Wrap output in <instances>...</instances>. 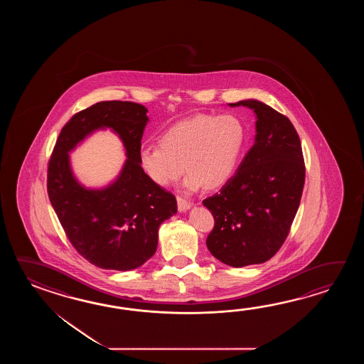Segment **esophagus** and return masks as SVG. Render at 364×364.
I'll return each instance as SVG.
<instances>
[{
  "label": "esophagus",
  "mask_w": 364,
  "mask_h": 364,
  "mask_svg": "<svg viewBox=\"0 0 364 364\" xmlns=\"http://www.w3.org/2000/svg\"><path fill=\"white\" fill-rule=\"evenodd\" d=\"M177 203H178L179 212H186V210H188V209L191 208V203L188 200H186L183 198H181V196L177 198Z\"/></svg>",
  "instance_id": "obj_1"
}]
</instances>
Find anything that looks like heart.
<instances>
[{"label": "heart", "instance_id": "b5f03b06", "mask_svg": "<svg viewBox=\"0 0 364 364\" xmlns=\"http://www.w3.org/2000/svg\"><path fill=\"white\" fill-rule=\"evenodd\" d=\"M245 143L246 127L238 117L196 114L164 132L160 148H143L140 166L161 187L173 185L186 171L187 190H216L232 179Z\"/></svg>", "mask_w": 364, "mask_h": 364}]
</instances>
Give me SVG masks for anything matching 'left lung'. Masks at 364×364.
I'll list each match as a JSON object with an SVG mask.
<instances>
[{"label": "left lung", "mask_w": 364, "mask_h": 364, "mask_svg": "<svg viewBox=\"0 0 364 364\" xmlns=\"http://www.w3.org/2000/svg\"><path fill=\"white\" fill-rule=\"evenodd\" d=\"M254 146L220 193L203 200L215 218L207 247L234 268L265 263L284 245L302 198L304 160L299 135L287 117L257 100Z\"/></svg>", "instance_id": "obj_1"}]
</instances>
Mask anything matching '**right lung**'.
<instances>
[{
	"label": "right lung",
	"mask_w": 364,
	"mask_h": 364,
	"mask_svg": "<svg viewBox=\"0 0 364 364\" xmlns=\"http://www.w3.org/2000/svg\"><path fill=\"white\" fill-rule=\"evenodd\" d=\"M147 108L132 101H101L62 127L48 165V195L71 245L90 263L132 271L155 255L159 228L177 213L173 193L154 183L139 163ZM110 128L128 159L119 177L102 189L77 182L69 152L92 132Z\"/></svg>",
	"instance_id": "right-lung-1"
}]
</instances>
